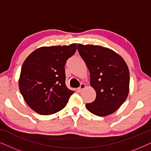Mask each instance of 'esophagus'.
I'll use <instances>...</instances> for the list:
<instances>
[{
	"label": "esophagus",
	"mask_w": 151,
	"mask_h": 151,
	"mask_svg": "<svg viewBox=\"0 0 151 151\" xmlns=\"http://www.w3.org/2000/svg\"><path fill=\"white\" fill-rule=\"evenodd\" d=\"M85 87H86V85H85V84H84V83H81V84H80V87L78 88V90L79 91H82L83 90L84 88H85Z\"/></svg>",
	"instance_id": "34e87169"
}]
</instances>
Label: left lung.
Here are the masks:
<instances>
[{"label":"left lung","mask_w":151,"mask_h":151,"mask_svg":"<svg viewBox=\"0 0 151 151\" xmlns=\"http://www.w3.org/2000/svg\"><path fill=\"white\" fill-rule=\"evenodd\" d=\"M78 50L90 72V84L96 92L93 102L86 104L88 111L106 116L124 102L129 91L127 65L120 55L98 45L79 44Z\"/></svg>","instance_id":"1"}]
</instances>
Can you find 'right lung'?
Instances as JSON below:
<instances>
[{
	"instance_id": "right-lung-1",
	"label": "right lung",
	"mask_w": 151,
	"mask_h": 151,
	"mask_svg": "<svg viewBox=\"0 0 151 151\" xmlns=\"http://www.w3.org/2000/svg\"><path fill=\"white\" fill-rule=\"evenodd\" d=\"M77 44L42 47L31 53L21 68L20 91L28 106L40 115H51L67 105L74 91L65 84V65Z\"/></svg>"
}]
</instances>
